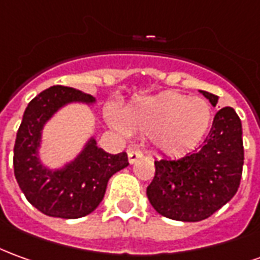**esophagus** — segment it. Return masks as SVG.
<instances>
[{
    "instance_id": "34e87169",
    "label": "esophagus",
    "mask_w": 260,
    "mask_h": 260,
    "mask_svg": "<svg viewBox=\"0 0 260 260\" xmlns=\"http://www.w3.org/2000/svg\"><path fill=\"white\" fill-rule=\"evenodd\" d=\"M141 156H142V152H139L136 149H129L128 150V160H129V163H135Z\"/></svg>"
}]
</instances>
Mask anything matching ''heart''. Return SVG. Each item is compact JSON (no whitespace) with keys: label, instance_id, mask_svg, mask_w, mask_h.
<instances>
[{"label":"heart","instance_id":"obj_1","mask_svg":"<svg viewBox=\"0 0 260 260\" xmlns=\"http://www.w3.org/2000/svg\"><path fill=\"white\" fill-rule=\"evenodd\" d=\"M108 122L121 132L150 136L155 148L169 156L193 149L203 139L211 122V108L206 100L188 99L177 92L132 101L119 114L107 110Z\"/></svg>","mask_w":260,"mask_h":260}]
</instances>
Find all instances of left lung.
Masks as SVG:
<instances>
[{
	"instance_id": "left-lung-1",
	"label": "left lung",
	"mask_w": 260,
	"mask_h": 260,
	"mask_svg": "<svg viewBox=\"0 0 260 260\" xmlns=\"http://www.w3.org/2000/svg\"><path fill=\"white\" fill-rule=\"evenodd\" d=\"M201 92L217 105V95ZM242 166V124L234 108L224 107L215 114L199 149L179 159L155 160V177L146 194L152 207L166 218L201 221L237 194Z\"/></svg>"
}]
</instances>
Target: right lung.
Instances as JSON below:
<instances>
[{
  "label": "right lung",
  "instance_id": "add662e5",
  "mask_svg": "<svg viewBox=\"0 0 260 260\" xmlns=\"http://www.w3.org/2000/svg\"><path fill=\"white\" fill-rule=\"evenodd\" d=\"M72 101L92 103L90 94L64 86H53L38 94L23 112L14 146V173L32 206L49 217L73 219L92 212L104 199L112 174L126 168L125 152L111 155L91 139L80 156L61 170H48L38 159L41 131L45 122Z\"/></svg>",
  "mask_w": 260,
  "mask_h": 260
}]
</instances>
